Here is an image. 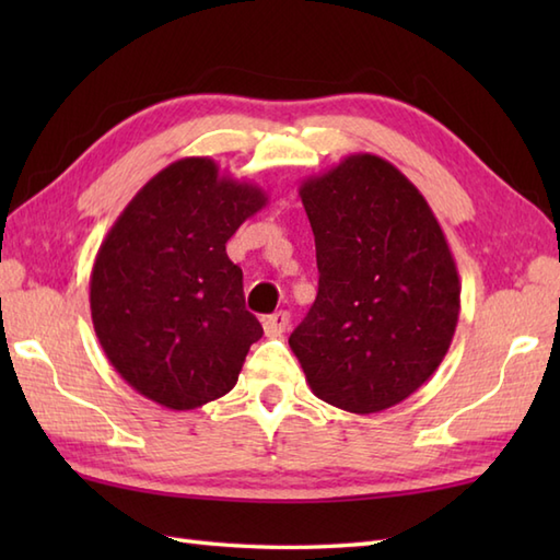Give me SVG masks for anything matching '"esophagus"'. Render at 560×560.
<instances>
[{
	"instance_id": "1",
	"label": "esophagus",
	"mask_w": 560,
	"mask_h": 560,
	"mask_svg": "<svg viewBox=\"0 0 560 560\" xmlns=\"http://www.w3.org/2000/svg\"><path fill=\"white\" fill-rule=\"evenodd\" d=\"M289 323H291V315L287 311H279L261 319V327H265L267 337H281V331H287Z\"/></svg>"
}]
</instances>
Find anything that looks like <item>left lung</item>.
<instances>
[{
    "label": "left lung",
    "mask_w": 560,
    "mask_h": 560,
    "mask_svg": "<svg viewBox=\"0 0 560 560\" xmlns=\"http://www.w3.org/2000/svg\"><path fill=\"white\" fill-rule=\"evenodd\" d=\"M319 287L289 347L313 395L377 413L413 395L455 337L459 273L435 213L407 175L351 153L303 180Z\"/></svg>",
    "instance_id": "obj_1"
}]
</instances>
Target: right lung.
Here are the masks:
<instances>
[{"instance_id": "add662e5", "label": "right lung", "mask_w": 560, "mask_h": 560, "mask_svg": "<svg viewBox=\"0 0 560 560\" xmlns=\"http://www.w3.org/2000/svg\"><path fill=\"white\" fill-rule=\"evenodd\" d=\"M261 207L265 189L189 156L153 175L113 223L91 269V319L139 395L187 411L235 387L261 325L225 243Z\"/></svg>"}]
</instances>
